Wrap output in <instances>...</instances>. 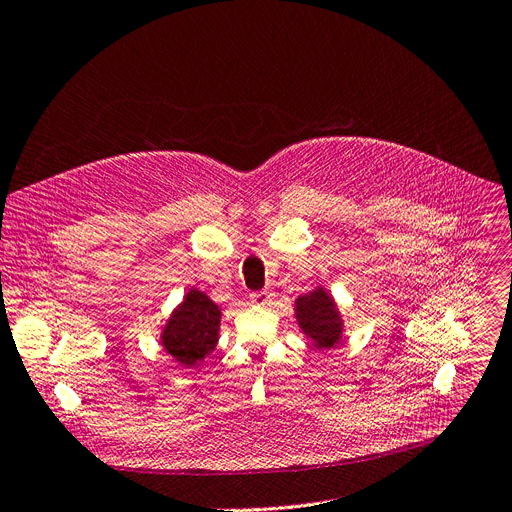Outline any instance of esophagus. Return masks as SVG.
I'll use <instances>...</instances> for the list:
<instances>
[{
    "mask_svg": "<svg viewBox=\"0 0 512 512\" xmlns=\"http://www.w3.org/2000/svg\"><path fill=\"white\" fill-rule=\"evenodd\" d=\"M251 302H253L255 306H267V304L273 302V292H269V290L255 292V294H251Z\"/></svg>",
    "mask_w": 512,
    "mask_h": 512,
    "instance_id": "obj_1",
    "label": "esophagus"
}]
</instances>
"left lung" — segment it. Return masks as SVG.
Returning a JSON list of instances; mask_svg holds the SVG:
<instances>
[{"mask_svg": "<svg viewBox=\"0 0 512 512\" xmlns=\"http://www.w3.org/2000/svg\"><path fill=\"white\" fill-rule=\"evenodd\" d=\"M294 310L300 331L310 339L314 349H333L341 343L345 322L335 298L322 286L298 296Z\"/></svg>", "mask_w": 512, "mask_h": 512, "instance_id": "8db88e82", "label": "left lung"}]
</instances>
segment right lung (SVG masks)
<instances>
[{"mask_svg":"<svg viewBox=\"0 0 512 512\" xmlns=\"http://www.w3.org/2000/svg\"><path fill=\"white\" fill-rule=\"evenodd\" d=\"M220 308L204 292L190 288L161 331V345L181 367H198L218 345Z\"/></svg>","mask_w":512,"mask_h":512,"instance_id":"right-lung-1","label":"right lung"}]
</instances>
